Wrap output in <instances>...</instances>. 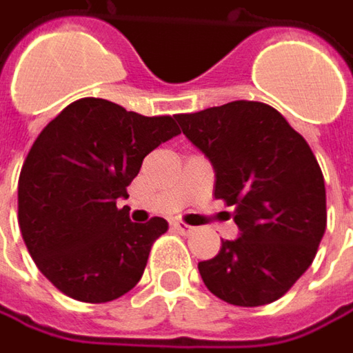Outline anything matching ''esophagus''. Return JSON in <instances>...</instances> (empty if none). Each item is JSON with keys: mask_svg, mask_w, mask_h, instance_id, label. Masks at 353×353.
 <instances>
[{"mask_svg": "<svg viewBox=\"0 0 353 353\" xmlns=\"http://www.w3.org/2000/svg\"><path fill=\"white\" fill-rule=\"evenodd\" d=\"M172 227L176 229L177 233H181V235H192V233H195V227H192V225H188V223L183 221H174Z\"/></svg>", "mask_w": 353, "mask_h": 353, "instance_id": "34e87169", "label": "esophagus"}]
</instances>
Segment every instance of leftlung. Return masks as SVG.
Returning a JSON list of instances; mask_svg holds the SVG:
<instances>
[{"label": "left lung", "instance_id": "1", "mask_svg": "<svg viewBox=\"0 0 353 353\" xmlns=\"http://www.w3.org/2000/svg\"><path fill=\"white\" fill-rule=\"evenodd\" d=\"M215 170V199L233 207L241 237L197 268L235 306L284 296L314 261L326 231L324 176L308 142L265 102L235 100L176 114Z\"/></svg>", "mask_w": 353, "mask_h": 353}]
</instances>
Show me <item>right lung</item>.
<instances>
[{
    "mask_svg": "<svg viewBox=\"0 0 353 353\" xmlns=\"http://www.w3.org/2000/svg\"><path fill=\"white\" fill-rule=\"evenodd\" d=\"M179 134L174 116L79 99L37 136L17 185V221L37 268L70 299H120L144 274L168 221L132 223L126 188L152 150Z\"/></svg>",
    "mask_w": 353,
    "mask_h": 353,
    "instance_id": "right-lung-1",
    "label": "right lung"
}]
</instances>
